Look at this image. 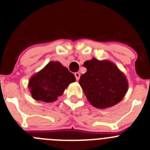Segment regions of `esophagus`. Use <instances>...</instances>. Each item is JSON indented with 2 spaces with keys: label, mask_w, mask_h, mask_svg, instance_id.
Instances as JSON below:
<instances>
[{
  "label": "esophagus",
  "mask_w": 150,
  "mask_h": 150,
  "mask_svg": "<svg viewBox=\"0 0 150 150\" xmlns=\"http://www.w3.org/2000/svg\"><path fill=\"white\" fill-rule=\"evenodd\" d=\"M75 78H76V80L78 81L79 80V78H80V73H79V72H75Z\"/></svg>",
  "instance_id": "esophagus-1"
}]
</instances>
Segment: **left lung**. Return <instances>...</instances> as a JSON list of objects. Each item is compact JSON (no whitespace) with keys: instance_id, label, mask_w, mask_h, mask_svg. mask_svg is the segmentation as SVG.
<instances>
[{"instance_id":"1","label":"left lung","mask_w":150,"mask_h":150,"mask_svg":"<svg viewBox=\"0 0 150 150\" xmlns=\"http://www.w3.org/2000/svg\"><path fill=\"white\" fill-rule=\"evenodd\" d=\"M87 72L79 83L87 100L97 108H107L120 102L128 90L126 77L109 60L93 58L84 62Z\"/></svg>"}]
</instances>
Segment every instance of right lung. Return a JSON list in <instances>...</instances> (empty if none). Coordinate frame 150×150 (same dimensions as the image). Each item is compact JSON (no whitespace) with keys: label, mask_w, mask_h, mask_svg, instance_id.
<instances>
[{"label":"right lung","mask_w":150,"mask_h":150,"mask_svg":"<svg viewBox=\"0 0 150 150\" xmlns=\"http://www.w3.org/2000/svg\"><path fill=\"white\" fill-rule=\"evenodd\" d=\"M75 77L58 61H52L30 78L28 87L32 97L37 101L52 102L63 95Z\"/></svg>","instance_id":"obj_1"}]
</instances>
